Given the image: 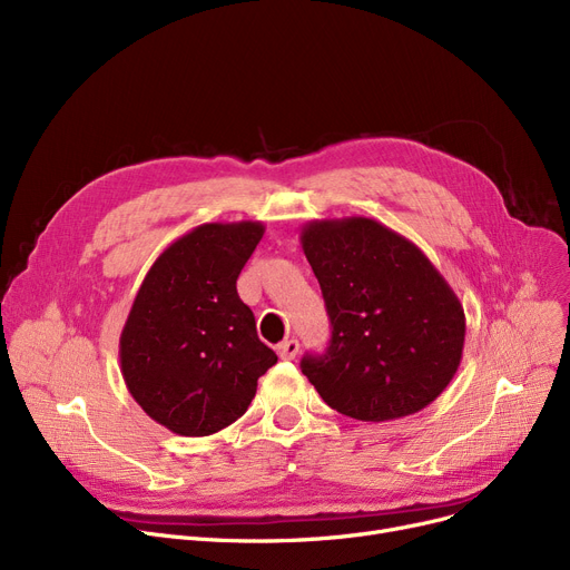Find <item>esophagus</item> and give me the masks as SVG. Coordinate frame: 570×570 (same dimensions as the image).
Masks as SVG:
<instances>
[{
  "label": "esophagus",
  "mask_w": 570,
  "mask_h": 570,
  "mask_svg": "<svg viewBox=\"0 0 570 570\" xmlns=\"http://www.w3.org/2000/svg\"><path fill=\"white\" fill-rule=\"evenodd\" d=\"M297 351H301V344H297V340H286V342H282L279 348H277L282 361H293V357L297 355Z\"/></svg>",
  "instance_id": "34e87169"
}]
</instances>
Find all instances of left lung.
Wrapping results in <instances>:
<instances>
[{"instance_id": "obj_1", "label": "left lung", "mask_w": 570, "mask_h": 570, "mask_svg": "<svg viewBox=\"0 0 570 570\" xmlns=\"http://www.w3.org/2000/svg\"><path fill=\"white\" fill-rule=\"evenodd\" d=\"M301 243L333 325L327 351L301 363L323 402L365 423L432 404L453 381L466 335L462 303L432 261L367 217L314 219Z\"/></svg>"}]
</instances>
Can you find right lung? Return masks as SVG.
<instances>
[{
  "label": "right lung",
  "mask_w": 570,
  "mask_h": 570,
  "mask_svg": "<svg viewBox=\"0 0 570 570\" xmlns=\"http://www.w3.org/2000/svg\"><path fill=\"white\" fill-rule=\"evenodd\" d=\"M261 222L200 224L145 275L119 335V367L138 406L179 436L215 434L247 411L277 363L235 282Z\"/></svg>",
  "instance_id": "obj_1"
}]
</instances>
